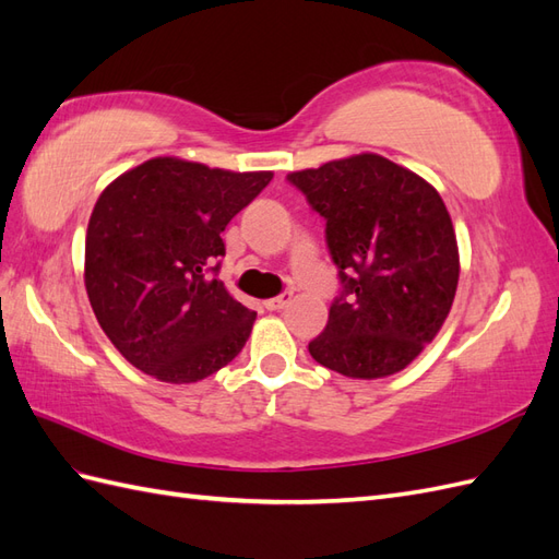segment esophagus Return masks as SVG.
Masks as SVG:
<instances>
[{
  "mask_svg": "<svg viewBox=\"0 0 559 559\" xmlns=\"http://www.w3.org/2000/svg\"><path fill=\"white\" fill-rule=\"evenodd\" d=\"M293 302V293L288 290V293H283V295H278V297H271V299H266L264 302V307L269 309V311H281V309H285Z\"/></svg>",
  "mask_w": 559,
  "mask_h": 559,
  "instance_id": "obj_1",
  "label": "esophagus"
}]
</instances>
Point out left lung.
Listing matches in <instances>:
<instances>
[{"label": "left lung", "instance_id": "left-lung-1", "mask_svg": "<svg viewBox=\"0 0 559 559\" xmlns=\"http://www.w3.org/2000/svg\"><path fill=\"white\" fill-rule=\"evenodd\" d=\"M288 181L325 219L342 283L309 354L347 378L399 373L441 331L461 276L441 195L376 153L290 171Z\"/></svg>", "mask_w": 559, "mask_h": 559}]
</instances>
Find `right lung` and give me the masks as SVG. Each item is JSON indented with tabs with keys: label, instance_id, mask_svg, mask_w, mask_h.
Listing matches in <instances>:
<instances>
[{
	"label": "right lung",
	"instance_id": "right-lung-1",
	"mask_svg": "<svg viewBox=\"0 0 559 559\" xmlns=\"http://www.w3.org/2000/svg\"><path fill=\"white\" fill-rule=\"evenodd\" d=\"M274 171H228L153 157L98 195L84 242V285L98 325L134 368L198 382L234 361L257 313L217 276L222 231Z\"/></svg>",
	"mask_w": 559,
	"mask_h": 559
}]
</instances>
